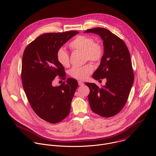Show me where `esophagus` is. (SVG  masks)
Segmentation results:
<instances>
[{"label": "esophagus", "mask_w": 156, "mask_h": 156, "mask_svg": "<svg viewBox=\"0 0 156 156\" xmlns=\"http://www.w3.org/2000/svg\"><path fill=\"white\" fill-rule=\"evenodd\" d=\"M78 83H79V86H83V85H84V83H83V82H82V81H80V80L78 81Z\"/></svg>", "instance_id": "obj_1"}]
</instances>
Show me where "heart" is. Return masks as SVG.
<instances>
[{
    "label": "heart",
    "instance_id": "b5f03b06",
    "mask_svg": "<svg viewBox=\"0 0 156 156\" xmlns=\"http://www.w3.org/2000/svg\"><path fill=\"white\" fill-rule=\"evenodd\" d=\"M69 47L73 50L85 52L86 60H90L96 62L101 60L103 56V48L102 46L95 43L94 39L88 36H79L75 38L70 44ZM57 60L63 66H68L69 63V57L68 52L63 48H60L56 54ZM93 67L88 64L83 66H74L70 71V75L79 80L86 79L93 72Z\"/></svg>",
    "mask_w": 156,
    "mask_h": 156
}]
</instances>
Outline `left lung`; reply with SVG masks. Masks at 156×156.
<instances>
[{"instance_id":"8db88e82","label":"left lung","mask_w":156,"mask_h":156,"mask_svg":"<svg viewBox=\"0 0 156 156\" xmlns=\"http://www.w3.org/2000/svg\"><path fill=\"white\" fill-rule=\"evenodd\" d=\"M84 33L98 34L103 41L104 55L93 78L106 79L101 88L94 83H85L90 90V105L94 112L110 117L124 107L134 82L130 54L125 42L107 29L95 28Z\"/></svg>"}]
</instances>
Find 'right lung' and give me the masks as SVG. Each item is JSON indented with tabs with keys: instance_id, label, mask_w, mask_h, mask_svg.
I'll return each instance as SVG.
<instances>
[{
	"instance_id": "right-lung-1",
	"label": "right lung",
	"mask_w": 156,
	"mask_h": 156,
	"mask_svg": "<svg viewBox=\"0 0 156 156\" xmlns=\"http://www.w3.org/2000/svg\"><path fill=\"white\" fill-rule=\"evenodd\" d=\"M78 31L44 34L30 43L22 57V85L33 109L43 120L58 123L69 114L71 103L78 87L77 81L68 78L58 87L52 86L56 76L64 79V68L56 54Z\"/></svg>"
}]
</instances>
